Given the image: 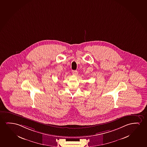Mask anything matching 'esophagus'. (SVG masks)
<instances>
[{
    "mask_svg": "<svg viewBox=\"0 0 147 147\" xmlns=\"http://www.w3.org/2000/svg\"><path fill=\"white\" fill-rule=\"evenodd\" d=\"M78 71L77 70H73L72 71V74L74 75H75V76H77L78 75Z\"/></svg>",
    "mask_w": 147,
    "mask_h": 147,
    "instance_id": "esophagus-1",
    "label": "esophagus"
}]
</instances>
